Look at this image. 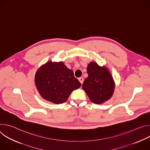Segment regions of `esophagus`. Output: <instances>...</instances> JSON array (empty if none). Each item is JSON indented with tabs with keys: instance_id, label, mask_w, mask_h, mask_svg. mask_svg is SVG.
Here are the masks:
<instances>
[{
	"instance_id": "obj_1",
	"label": "esophagus",
	"mask_w": 150,
	"mask_h": 150,
	"mask_svg": "<svg viewBox=\"0 0 150 150\" xmlns=\"http://www.w3.org/2000/svg\"><path fill=\"white\" fill-rule=\"evenodd\" d=\"M78 79H79V82H81V83L82 84V83H83V78L82 77H80V78H78Z\"/></svg>"
}]
</instances>
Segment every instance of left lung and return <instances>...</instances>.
<instances>
[{"label":"left lung","mask_w":150,"mask_h":150,"mask_svg":"<svg viewBox=\"0 0 150 150\" xmlns=\"http://www.w3.org/2000/svg\"><path fill=\"white\" fill-rule=\"evenodd\" d=\"M87 74L88 76L82 87L90 100L95 104H101L109 100L113 96L115 83L109 69L91 62L87 67Z\"/></svg>","instance_id":"8db88e82"}]
</instances>
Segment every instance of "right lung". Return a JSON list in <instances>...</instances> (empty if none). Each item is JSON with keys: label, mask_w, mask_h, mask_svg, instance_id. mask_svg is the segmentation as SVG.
<instances>
[{"label": "right lung", "mask_w": 150, "mask_h": 150, "mask_svg": "<svg viewBox=\"0 0 150 150\" xmlns=\"http://www.w3.org/2000/svg\"><path fill=\"white\" fill-rule=\"evenodd\" d=\"M35 86L41 96L54 104L65 102L71 93L81 86L74 72L63 62H47L35 75Z\"/></svg>", "instance_id": "obj_1"}]
</instances>
